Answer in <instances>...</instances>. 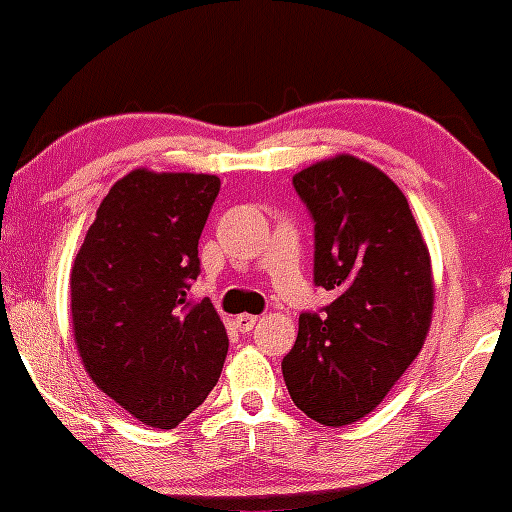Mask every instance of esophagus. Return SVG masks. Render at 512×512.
Instances as JSON below:
<instances>
[{
  "mask_svg": "<svg viewBox=\"0 0 512 512\" xmlns=\"http://www.w3.org/2000/svg\"><path fill=\"white\" fill-rule=\"evenodd\" d=\"M257 320H260V317L257 315H248V313H243V315H238L236 317V327L240 332H250L252 327L257 325Z\"/></svg>",
  "mask_w": 512,
  "mask_h": 512,
  "instance_id": "obj_1",
  "label": "esophagus"
}]
</instances>
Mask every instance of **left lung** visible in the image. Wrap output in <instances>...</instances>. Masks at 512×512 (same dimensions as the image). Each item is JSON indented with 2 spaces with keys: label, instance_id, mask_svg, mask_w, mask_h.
Instances as JSON below:
<instances>
[{
  "label": "left lung",
  "instance_id": "1",
  "mask_svg": "<svg viewBox=\"0 0 512 512\" xmlns=\"http://www.w3.org/2000/svg\"><path fill=\"white\" fill-rule=\"evenodd\" d=\"M293 187L315 219V284L337 298L298 317L281 370L305 416L349 426L383 402L426 342L431 255L404 192L363 158H322Z\"/></svg>",
  "mask_w": 512,
  "mask_h": 512
}]
</instances>
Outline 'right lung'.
I'll return each instance as SVG.
<instances>
[{
	"instance_id": "right-lung-1",
	"label": "right lung",
	"mask_w": 512,
	"mask_h": 512,
	"mask_svg": "<svg viewBox=\"0 0 512 512\" xmlns=\"http://www.w3.org/2000/svg\"><path fill=\"white\" fill-rule=\"evenodd\" d=\"M221 180L134 168L110 187L72 264V330L98 390L151 428H175L219 383L228 334L192 305L197 245Z\"/></svg>"
}]
</instances>
